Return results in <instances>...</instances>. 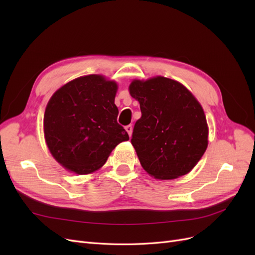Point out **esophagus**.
Segmentation results:
<instances>
[{"instance_id": "1", "label": "esophagus", "mask_w": 255, "mask_h": 255, "mask_svg": "<svg viewBox=\"0 0 255 255\" xmlns=\"http://www.w3.org/2000/svg\"><path fill=\"white\" fill-rule=\"evenodd\" d=\"M126 130H127V132H128V136L130 137V136H132V133H133V127L132 126H127L126 127Z\"/></svg>"}]
</instances>
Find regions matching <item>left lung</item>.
Returning <instances> with one entry per match:
<instances>
[{
    "label": "left lung",
    "mask_w": 255,
    "mask_h": 255,
    "mask_svg": "<svg viewBox=\"0 0 255 255\" xmlns=\"http://www.w3.org/2000/svg\"><path fill=\"white\" fill-rule=\"evenodd\" d=\"M128 89L140 104L130 142L142 168L158 180L187 174L208 143L201 104L181 83L164 76L134 80Z\"/></svg>",
    "instance_id": "left-lung-1"
}]
</instances>
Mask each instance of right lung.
<instances>
[{"instance_id":"right-lung-1","label":"right lung","mask_w":255,"mask_h":255,"mask_svg":"<svg viewBox=\"0 0 255 255\" xmlns=\"http://www.w3.org/2000/svg\"><path fill=\"white\" fill-rule=\"evenodd\" d=\"M117 89L116 82L90 74L67 83L50 99L43 117L45 142L67 170L95 172L116 145L128 140L117 122Z\"/></svg>"}]
</instances>
